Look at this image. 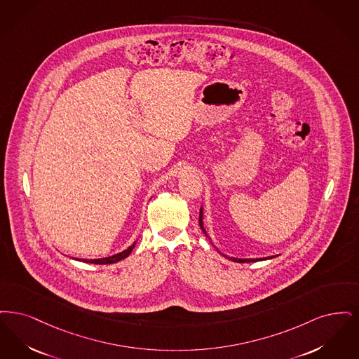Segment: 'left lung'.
Segmentation results:
<instances>
[{
	"mask_svg": "<svg viewBox=\"0 0 359 359\" xmlns=\"http://www.w3.org/2000/svg\"><path fill=\"white\" fill-rule=\"evenodd\" d=\"M198 221H200V226H201L203 233L206 234L203 225V209L200 210V219ZM265 259H271V257H265ZM231 260L237 262V263H250V262H257V260H264V259H236V257H231Z\"/></svg>",
	"mask_w": 359,
	"mask_h": 359,
	"instance_id": "1",
	"label": "left lung"
}]
</instances>
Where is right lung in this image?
<instances>
[{
	"label": "right lung",
	"instance_id": "1",
	"mask_svg": "<svg viewBox=\"0 0 359 359\" xmlns=\"http://www.w3.org/2000/svg\"><path fill=\"white\" fill-rule=\"evenodd\" d=\"M135 244H137V241L131 247H128L127 250H123V252H121L118 255H114V256H109V257H106V259H91V260H81V262L91 263V264H112V263H116V262H121V260L126 259L131 253V250H133Z\"/></svg>",
	"mask_w": 359,
	"mask_h": 359
}]
</instances>
